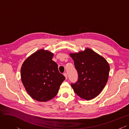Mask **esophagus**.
I'll list each match as a JSON object with an SVG mask.
<instances>
[{
  "mask_svg": "<svg viewBox=\"0 0 129 129\" xmlns=\"http://www.w3.org/2000/svg\"><path fill=\"white\" fill-rule=\"evenodd\" d=\"M64 76L65 77V78H66V79H68L67 73H64Z\"/></svg>",
  "mask_w": 129,
  "mask_h": 129,
  "instance_id": "esophagus-1",
  "label": "esophagus"
}]
</instances>
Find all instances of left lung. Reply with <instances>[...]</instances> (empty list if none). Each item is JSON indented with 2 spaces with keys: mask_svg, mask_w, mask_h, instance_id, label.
Returning a JSON list of instances; mask_svg holds the SVG:
<instances>
[{
  "mask_svg": "<svg viewBox=\"0 0 129 129\" xmlns=\"http://www.w3.org/2000/svg\"><path fill=\"white\" fill-rule=\"evenodd\" d=\"M78 72L77 82L71 84L75 92L87 101L96 97L107 83L110 66L105 59L90 49L70 53Z\"/></svg>",
  "mask_w": 129,
  "mask_h": 129,
  "instance_id": "left-lung-1",
  "label": "left lung"
}]
</instances>
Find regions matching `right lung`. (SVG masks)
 I'll list each match as a JSON object with an SVG mask.
<instances>
[{
	"instance_id": "add662e5",
	"label": "right lung",
	"mask_w": 129,
	"mask_h": 129,
	"mask_svg": "<svg viewBox=\"0 0 129 129\" xmlns=\"http://www.w3.org/2000/svg\"><path fill=\"white\" fill-rule=\"evenodd\" d=\"M53 53L39 50L26 59L21 68L22 83L28 94L39 102H47L57 95L65 77L53 61Z\"/></svg>"
}]
</instances>
